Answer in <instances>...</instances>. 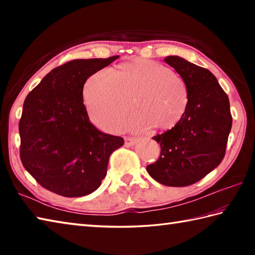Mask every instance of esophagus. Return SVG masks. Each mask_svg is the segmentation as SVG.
Masks as SVG:
<instances>
[{"instance_id": "34e87169", "label": "esophagus", "mask_w": 255, "mask_h": 255, "mask_svg": "<svg viewBox=\"0 0 255 255\" xmlns=\"http://www.w3.org/2000/svg\"><path fill=\"white\" fill-rule=\"evenodd\" d=\"M136 142H137L136 138L125 137V145H126V147H131V145H133Z\"/></svg>"}]
</instances>
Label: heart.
Segmentation results:
<instances>
[{"mask_svg": "<svg viewBox=\"0 0 255 255\" xmlns=\"http://www.w3.org/2000/svg\"><path fill=\"white\" fill-rule=\"evenodd\" d=\"M82 96L91 121L108 132L122 128L131 111V102L137 114L129 127L169 130L182 121L189 100L182 77L163 64L143 58L91 75Z\"/></svg>", "mask_w": 255, "mask_h": 255, "instance_id": "1", "label": "heart"}]
</instances>
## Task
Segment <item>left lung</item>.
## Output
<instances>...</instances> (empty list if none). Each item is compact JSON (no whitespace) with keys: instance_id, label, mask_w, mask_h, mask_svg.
Returning a JSON list of instances; mask_svg holds the SVG:
<instances>
[{"instance_id":"8db88e82","label":"left lung","mask_w":255,"mask_h":255,"mask_svg":"<svg viewBox=\"0 0 255 255\" xmlns=\"http://www.w3.org/2000/svg\"><path fill=\"white\" fill-rule=\"evenodd\" d=\"M164 61L185 81L189 100L182 121L153 137L161 153L147 171L163 185L188 186L224 159L232 126L229 99L209 70L177 56L166 57Z\"/></svg>"}]
</instances>
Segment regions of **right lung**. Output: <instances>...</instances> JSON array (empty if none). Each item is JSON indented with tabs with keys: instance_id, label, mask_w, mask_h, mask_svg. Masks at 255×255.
<instances>
[{
	"instance_id": "right-lung-1",
	"label": "right lung",
	"mask_w": 255,
	"mask_h": 255,
	"mask_svg": "<svg viewBox=\"0 0 255 255\" xmlns=\"http://www.w3.org/2000/svg\"><path fill=\"white\" fill-rule=\"evenodd\" d=\"M75 59L57 67L27 95L18 125L19 155L27 172L48 191L85 196L100 187L122 137L100 131L83 104L88 78L115 61Z\"/></svg>"
}]
</instances>
